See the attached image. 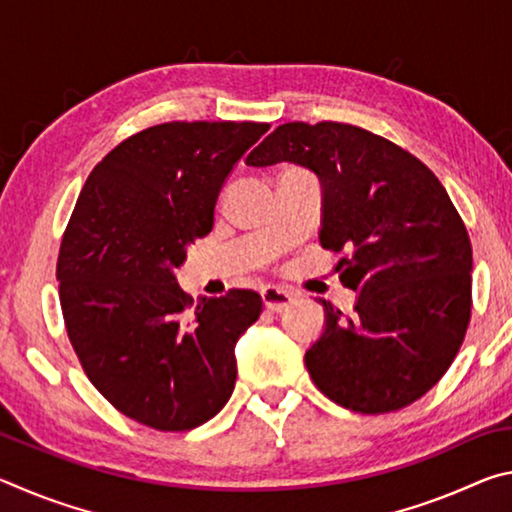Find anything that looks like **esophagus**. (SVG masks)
I'll list each match as a JSON object with an SVG mask.
<instances>
[{
  "label": "esophagus",
  "mask_w": 512,
  "mask_h": 512,
  "mask_svg": "<svg viewBox=\"0 0 512 512\" xmlns=\"http://www.w3.org/2000/svg\"><path fill=\"white\" fill-rule=\"evenodd\" d=\"M262 300L268 311H284L293 302V293L280 287H266L262 289Z\"/></svg>",
  "instance_id": "obj_1"
}]
</instances>
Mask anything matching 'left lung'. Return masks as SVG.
<instances>
[{"label": "left lung", "mask_w": 512, "mask_h": 512, "mask_svg": "<svg viewBox=\"0 0 512 512\" xmlns=\"http://www.w3.org/2000/svg\"><path fill=\"white\" fill-rule=\"evenodd\" d=\"M250 167L296 162L323 185L320 246L357 291L350 316L325 307L305 354L318 391L345 409L400 411L431 391L461 350L472 314V244L427 164L341 121L277 126Z\"/></svg>", "instance_id": "obj_1"}]
</instances>
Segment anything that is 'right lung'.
Wrapping results in <instances>:
<instances>
[{
	"mask_svg": "<svg viewBox=\"0 0 512 512\" xmlns=\"http://www.w3.org/2000/svg\"><path fill=\"white\" fill-rule=\"evenodd\" d=\"M271 124L167 121L126 137L85 180L56 264L69 343L119 413L158 431H189L235 391L239 336L262 296L194 298L173 268L210 235L237 160Z\"/></svg>",
	"mask_w": 512,
	"mask_h": 512,
	"instance_id": "1",
	"label": "right lung"
}]
</instances>
